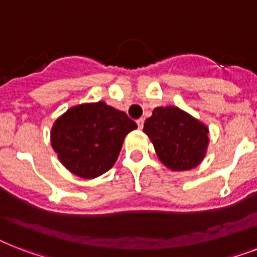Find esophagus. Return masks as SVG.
Masks as SVG:
<instances>
[{"label": "esophagus", "mask_w": 257, "mask_h": 257, "mask_svg": "<svg viewBox=\"0 0 257 257\" xmlns=\"http://www.w3.org/2000/svg\"><path fill=\"white\" fill-rule=\"evenodd\" d=\"M137 125H139V128L143 129V126H144V118H139L137 120Z\"/></svg>", "instance_id": "34e87169"}]
</instances>
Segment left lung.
I'll return each instance as SVG.
<instances>
[{
    "mask_svg": "<svg viewBox=\"0 0 257 257\" xmlns=\"http://www.w3.org/2000/svg\"><path fill=\"white\" fill-rule=\"evenodd\" d=\"M143 131L155 147L161 163L173 172L196 168L207 155L208 126L177 106L168 105L153 109Z\"/></svg>",
    "mask_w": 257,
    "mask_h": 257,
    "instance_id": "left-lung-1",
    "label": "left lung"
}]
</instances>
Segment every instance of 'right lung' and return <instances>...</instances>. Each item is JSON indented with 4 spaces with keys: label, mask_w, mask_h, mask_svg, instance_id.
<instances>
[{
    "label": "right lung",
    "mask_w": 257,
    "mask_h": 257,
    "mask_svg": "<svg viewBox=\"0 0 257 257\" xmlns=\"http://www.w3.org/2000/svg\"><path fill=\"white\" fill-rule=\"evenodd\" d=\"M136 128L125 112L105 101L84 102L56 118L50 129V144L70 173L96 179L114 165L124 139Z\"/></svg>",
    "instance_id": "1"
}]
</instances>
